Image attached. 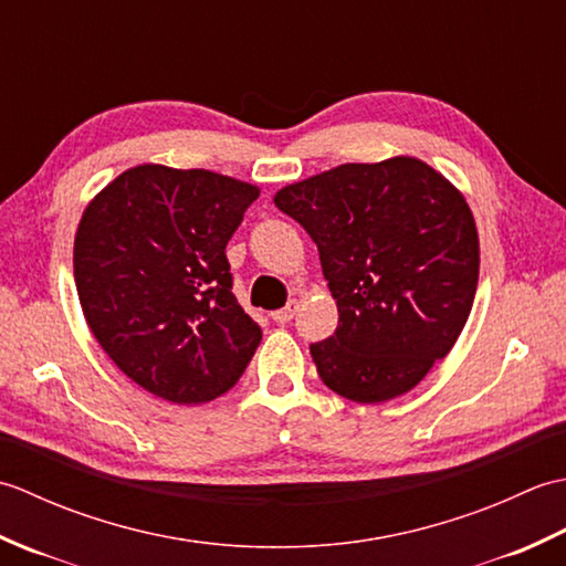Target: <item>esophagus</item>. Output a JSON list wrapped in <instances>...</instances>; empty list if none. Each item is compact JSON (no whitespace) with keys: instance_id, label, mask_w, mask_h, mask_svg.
I'll return each mask as SVG.
<instances>
[{"instance_id":"obj_1","label":"esophagus","mask_w":566,"mask_h":566,"mask_svg":"<svg viewBox=\"0 0 566 566\" xmlns=\"http://www.w3.org/2000/svg\"><path fill=\"white\" fill-rule=\"evenodd\" d=\"M296 311H298V302H296V298H292V302L286 304L284 308L274 311V314H272V321H274V323H290V321L296 316Z\"/></svg>"}]
</instances>
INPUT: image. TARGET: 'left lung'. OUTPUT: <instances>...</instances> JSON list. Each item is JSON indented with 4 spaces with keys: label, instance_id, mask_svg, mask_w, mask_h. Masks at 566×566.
Instances as JSON below:
<instances>
[{
    "label": "left lung",
    "instance_id": "8db88e82",
    "mask_svg": "<svg viewBox=\"0 0 566 566\" xmlns=\"http://www.w3.org/2000/svg\"><path fill=\"white\" fill-rule=\"evenodd\" d=\"M318 248L338 328L311 345L318 377L357 403L411 391L472 311L479 235L464 197L416 158L347 163L276 191Z\"/></svg>",
    "mask_w": 566,
    "mask_h": 566
}]
</instances>
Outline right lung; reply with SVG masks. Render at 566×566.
Here are the masks:
<instances>
[{"mask_svg": "<svg viewBox=\"0 0 566 566\" xmlns=\"http://www.w3.org/2000/svg\"><path fill=\"white\" fill-rule=\"evenodd\" d=\"M260 189L138 165L82 213L75 284L87 326L138 387L207 403L243 375L262 331L233 296L226 245Z\"/></svg>", "mask_w": 566, "mask_h": 566, "instance_id": "right-lung-1", "label": "right lung"}]
</instances>
